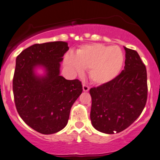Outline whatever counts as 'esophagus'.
I'll list each match as a JSON object with an SVG mask.
<instances>
[{"instance_id": "obj_1", "label": "esophagus", "mask_w": 160, "mask_h": 160, "mask_svg": "<svg viewBox=\"0 0 160 160\" xmlns=\"http://www.w3.org/2000/svg\"><path fill=\"white\" fill-rule=\"evenodd\" d=\"M89 88V86L86 85V84H82V89H83L84 92H88Z\"/></svg>"}]
</instances>
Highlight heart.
<instances>
[{"label":"heart","mask_w":160,"mask_h":160,"mask_svg":"<svg viewBox=\"0 0 160 160\" xmlns=\"http://www.w3.org/2000/svg\"><path fill=\"white\" fill-rule=\"evenodd\" d=\"M124 54L117 46L104 45L99 43L82 46L75 56L67 53L65 64L72 72H82L88 69L92 82L96 84L107 83L118 76L124 64Z\"/></svg>","instance_id":"heart-1"}]
</instances>
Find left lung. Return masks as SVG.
Masks as SVG:
<instances>
[{"mask_svg":"<svg viewBox=\"0 0 160 160\" xmlns=\"http://www.w3.org/2000/svg\"><path fill=\"white\" fill-rule=\"evenodd\" d=\"M125 50L124 69L107 83L90 88L92 126L107 134L130 126L145 108L148 98L147 70L136 51Z\"/></svg>","mask_w":160,"mask_h":160,"instance_id":"8db88e82","label":"left lung"}]
</instances>
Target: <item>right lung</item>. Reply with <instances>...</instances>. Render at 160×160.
I'll use <instances>...</instances> for the list:
<instances>
[{
    "instance_id": "obj_1",
    "label": "right lung",
    "mask_w": 160,
    "mask_h": 160,
    "mask_svg": "<svg viewBox=\"0 0 160 160\" xmlns=\"http://www.w3.org/2000/svg\"><path fill=\"white\" fill-rule=\"evenodd\" d=\"M69 49L65 42L35 44L16 58L12 89L17 112L28 126L42 134H53L68 123L71 108L82 92L80 80L59 75L60 62ZM37 66L46 75L36 76Z\"/></svg>"
}]
</instances>
